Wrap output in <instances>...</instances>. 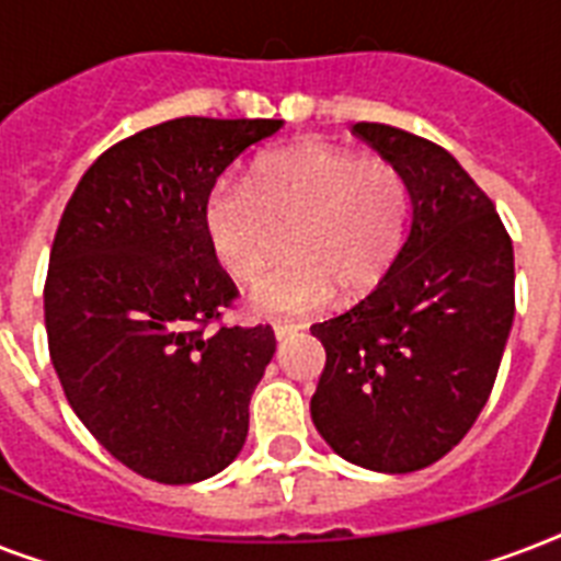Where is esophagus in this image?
<instances>
[{"instance_id":"34e87169","label":"esophagus","mask_w":561,"mask_h":561,"mask_svg":"<svg viewBox=\"0 0 561 561\" xmlns=\"http://www.w3.org/2000/svg\"><path fill=\"white\" fill-rule=\"evenodd\" d=\"M297 332H299V325H276V329H273V334H276V341H279V343H285L288 337H294Z\"/></svg>"}]
</instances>
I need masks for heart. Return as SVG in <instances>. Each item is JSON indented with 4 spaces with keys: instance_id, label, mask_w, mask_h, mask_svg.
<instances>
[{
    "instance_id": "1",
    "label": "heart",
    "mask_w": 561,
    "mask_h": 561,
    "mask_svg": "<svg viewBox=\"0 0 561 561\" xmlns=\"http://www.w3.org/2000/svg\"><path fill=\"white\" fill-rule=\"evenodd\" d=\"M408 227V186L390 162L329 145L264 153L244 183H218L203 203V238L229 279L250 282L288 229L290 259L247 294L250 314L302 320L364 297L390 273Z\"/></svg>"
}]
</instances>
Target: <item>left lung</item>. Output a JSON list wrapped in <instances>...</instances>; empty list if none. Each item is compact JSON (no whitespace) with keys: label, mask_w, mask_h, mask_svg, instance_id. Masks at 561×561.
Here are the masks:
<instances>
[{"label":"left lung","mask_w":561,"mask_h":561,"mask_svg":"<svg viewBox=\"0 0 561 561\" xmlns=\"http://www.w3.org/2000/svg\"><path fill=\"white\" fill-rule=\"evenodd\" d=\"M352 134L404 178L410 227L373 294L311 325L325 346L311 419L343 460L408 474L451 451L492 392L515 317L513 241L445 148L378 122Z\"/></svg>","instance_id":"1"}]
</instances>
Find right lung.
Listing matches in <instances>:
<instances>
[{"label": "right lung", "instance_id": "obj_1", "mask_svg": "<svg viewBox=\"0 0 561 561\" xmlns=\"http://www.w3.org/2000/svg\"><path fill=\"white\" fill-rule=\"evenodd\" d=\"M276 118H171L92 162L48 255L46 334L75 416L127 469L197 483L244 448L271 325L218 320L236 285L203 238L215 180Z\"/></svg>", "mask_w": 561, "mask_h": 561}]
</instances>
